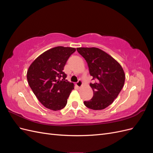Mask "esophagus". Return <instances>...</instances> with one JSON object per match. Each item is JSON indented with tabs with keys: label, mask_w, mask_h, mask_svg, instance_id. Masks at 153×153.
I'll return each instance as SVG.
<instances>
[{
	"label": "esophagus",
	"mask_w": 153,
	"mask_h": 153,
	"mask_svg": "<svg viewBox=\"0 0 153 153\" xmlns=\"http://www.w3.org/2000/svg\"><path fill=\"white\" fill-rule=\"evenodd\" d=\"M76 86H77L78 87H81L82 86V85H83V83H82V80H78V81L76 83Z\"/></svg>",
	"instance_id": "obj_1"
}]
</instances>
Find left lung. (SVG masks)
<instances>
[{"instance_id": "1", "label": "left lung", "mask_w": 153, "mask_h": 153, "mask_svg": "<svg viewBox=\"0 0 153 153\" xmlns=\"http://www.w3.org/2000/svg\"><path fill=\"white\" fill-rule=\"evenodd\" d=\"M88 64L90 75L96 80L90 84L93 97L84 103L92 110H103L113 103L124 84L125 75L120 64L98 48H77Z\"/></svg>"}]
</instances>
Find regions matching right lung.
I'll return each instance as SVG.
<instances>
[{"label": "right lung", "mask_w": 153, "mask_h": 153, "mask_svg": "<svg viewBox=\"0 0 153 153\" xmlns=\"http://www.w3.org/2000/svg\"><path fill=\"white\" fill-rule=\"evenodd\" d=\"M75 51L71 47H54L40 55L29 66L27 73L29 85L46 108L56 111L66 105L74 84L66 80L63 70Z\"/></svg>", "instance_id": "right-lung-1"}]
</instances>
